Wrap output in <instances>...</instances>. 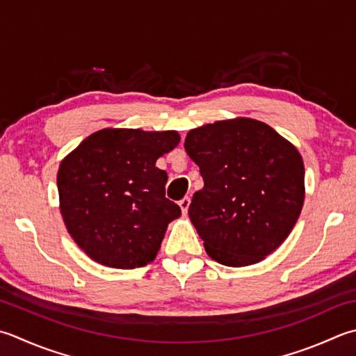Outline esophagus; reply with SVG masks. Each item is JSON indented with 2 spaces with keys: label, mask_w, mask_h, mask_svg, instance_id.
Here are the masks:
<instances>
[{
  "label": "esophagus",
  "mask_w": 356,
  "mask_h": 356,
  "mask_svg": "<svg viewBox=\"0 0 356 356\" xmlns=\"http://www.w3.org/2000/svg\"><path fill=\"white\" fill-rule=\"evenodd\" d=\"M190 204H191V199L190 197H184L182 200L179 202V205H180V208H182V213L184 214H186L188 213V208H190Z\"/></svg>",
  "instance_id": "obj_1"
}]
</instances>
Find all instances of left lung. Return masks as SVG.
<instances>
[{"mask_svg": "<svg viewBox=\"0 0 356 356\" xmlns=\"http://www.w3.org/2000/svg\"><path fill=\"white\" fill-rule=\"evenodd\" d=\"M184 146L204 179L188 214L207 253L228 267L273 253L304 204V163L295 146L252 118L191 129Z\"/></svg>", "mask_w": 356, "mask_h": 356, "instance_id": "8db88e82", "label": "left lung"}]
</instances>
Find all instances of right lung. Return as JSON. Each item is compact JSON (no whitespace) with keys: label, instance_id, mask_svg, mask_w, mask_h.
I'll use <instances>...</instances> for the list:
<instances>
[{"label":"right lung","instance_id":"1","mask_svg":"<svg viewBox=\"0 0 356 356\" xmlns=\"http://www.w3.org/2000/svg\"><path fill=\"white\" fill-rule=\"evenodd\" d=\"M176 131L102 129L63 160L60 210L72 239L90 259L115 268L154 261L180 207L165 197L168 176L156 160L177 146Z\"/></svg>","mask_w":356,"mask_h":356}]
</instances>
